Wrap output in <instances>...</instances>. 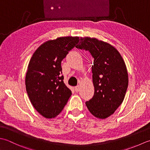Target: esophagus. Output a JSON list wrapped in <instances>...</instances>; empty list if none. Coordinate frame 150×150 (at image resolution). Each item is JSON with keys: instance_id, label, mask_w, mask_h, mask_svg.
Masks as SVG:
<instances>
[{"instance_id": "esophagus-1", "label": "esophagus", "mask_w": 150, "mask_h": 150, "mask_svg": "<svg viewBox=\"0 0 150 150\" xmlns=\"http://www.w3.org/2000/svg\"><path fill=\"white\" fill-rule=\"evenodd\" d=\"M74 88H75L76 92H79V90H80V87H79V85H78V86H76Z\"/></svg>"}]
</instances>
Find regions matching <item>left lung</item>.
<instances>
[{"label":"left lung","mask_w":150,"mask_h":150,"mask_svg":"<svg viewBox=\"0 0 150 150\" xmlns=\"http://www.w3.org/2000/svg\"><path fill=\"white\" fill-rule=\"evenodd\" d=\"M76 47L88 50L94 57V94L85 104L95 117L108 118L122 104L126 95L129 81L126 63L113 46L95 38H80Z\"/></svg>","instance_id":"1"}]
</instances>
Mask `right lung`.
<instances>
[{"label":"right lung","mask_w":150,"mask_h":150,"mask_svg":"<svg viewBox=\"0 0 150 150\" xmlns=\"http://www.w3.org/2000/svg\"><path fill=\"white\" fill-rule=\"evenodd\" d=\"M79 37H61L39 46L30 60L25 85L33 108L46 118H54L72 92L63 82L62 62L79 41Z\"/></svg>","instance_id":"obj_1"}]
</instances>
